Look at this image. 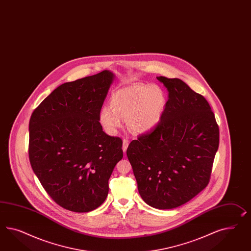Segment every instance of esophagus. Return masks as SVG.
Wrapping results in <instances>:
<instances>
[{
    "mask_svg": "<svg viewBox=\"0 0 251 251\" xmlns=\"http://www.w3.org/2000/svg\"><path fill=\"white\" fill-rule=\"evenodd\" d=\"M129 146V141L127 139H123V143H122V150L125 152L127 151V148Z\"/></svg>",
    "mask_w": 251,
    "mask_h": 251,
    "instance_id": "34e87169",
    "label": "esophagus"
}]
</instances>
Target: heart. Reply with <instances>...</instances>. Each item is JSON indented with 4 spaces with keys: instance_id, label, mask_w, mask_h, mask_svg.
Wrapping results in <instances>:
<instances>
[{
    "instance_id": "1",
    "label": "heart",
    "mask_w": 251,
    "mask_h": 251,
    "mask_svg": "<svg viewBox=\"0 0 251 251\" xmlns=\"http://www.w3.org/2000/svg\"><path fill=\"white\" fill-rule=\"evenodd\" d=\"M165 103V95L158 86L135 84L116 91L110 107L101 108L100 119L110 134H114L126 119L132 131L144 133L159 124Z\"/></svg>"
}]
</instances>
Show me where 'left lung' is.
Masks as SVG:
<instances>
[{
    "label": "left lung",
    "mask_w": 251,
    "mask_h": 251,
    "mask_svg": "<svg viewBox=\"0 0 251 251\" xmlns=\"http://www.w3.org/2000/svg\"><path fill=\"white\" fill-rule=\"evenodd\" d=\"M157 79L168 91L162 119L129 143L127 156L143 201L157 209H173L209 183L219 128L203 96L179 78Z\"/></svg>",
    "instance_id": "obj_1"
}]
</instances>
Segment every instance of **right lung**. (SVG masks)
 <instances>
[{
  "instance_id": "1",
  "label": "right lung",
  "mask_w": 251,
  "mask_h": 251,
  "mask_svg": "<svg viewBox=\"0 0 251 251\" xmlns=\"http://www.w3.org/2000/svg\"><path fill=\"white\" fill-rule=\"evenodd\" d=\"M113 74L64 83L47 97L29 122L31 166L48 196L63 208H98L108 179L123 157L122 140L102 130L100 114Z\"/></svg>"
}]
</instances>
